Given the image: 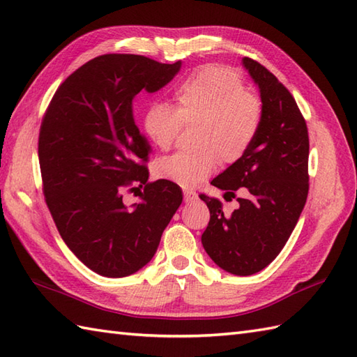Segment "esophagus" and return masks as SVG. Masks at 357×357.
<instances>
[{
  "label": "esophagus",
  "instance_id": "obj_1",
  "mask_svg": "<svg viewBox=\"0 0 357 357\" xmlns=\"http://www.w3.org/2000/svg\"><path fill=\"white\" fill-rule=\"evenodd\" d=\"M198 199V195H196V192L193 190H184V201L188 204V202H193Z\"/></svg>",
  "mask_w": 357,
  "mask_h": 357
}]
</instances>
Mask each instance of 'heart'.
<instances>
[{"instance_id": "1", "label": "heart", "mask_w": 357, "mask_h": 357, "mask_svg": "<svg viewBox=\"0 0 357 357\" xmlns=\"http://www.w3.org/2000/svg\"><path fill=\"white\" fill-rule=\"evenodd\" d=\"M174 107L151 102L142 126L149 139L169 149L181 124H196L188 153L165 156L155 164V174L181 187H195L218 169L219 159L233 164L247 153L261 130L264 109L256 95L247 92L236 73L219 66L195 70L173 92Z\"/></svg>"}]
</instances>
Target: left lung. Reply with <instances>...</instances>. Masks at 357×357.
Returning <instances> with one entry per match:
<instances>
[{
  "instance_id": "obj_1",
  "label": "left lung",
  "mask_w": 357,
  "mask_h": 357,
  "mask_svg": "<svg viewBox=\"0 0 357 357\" xmlns=\"http://www.w3.org/2000/svg\"><path fill=\"white\" fill-rule=\"evenodd\" d=\"M259 87L264 118L252 147L239 161L211 181L236 196L239 207L224 215L222 202L207 195L210 221L202 233L207 255L222 270L250 276L267 267L287 244L308 195V130L288 89L262 64L242 59Z\"/></svg>"
}]
</instances>
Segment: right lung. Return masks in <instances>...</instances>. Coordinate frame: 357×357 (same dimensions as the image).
Here are the masks:
<instances>
[{
  "label": "right lung",
  "mask_w": 357,
  "mask_h": 357,
  "mask_svg": "<svg viewBox=\"0 0 357 357\" xmlns=\"http://www.w3.org/2000/svg\"><path fill=\"white\" fill-rule=\"evenodd\" d=\"M179 69L181 61L142 55L96 56L58 87L44 113L45 204L66 245L101 276L124 278L149 264L183 202L176 184L147 181L150 146L133 118V98L169 84ZM126 191H139L142 202L127 208Z\"/></svg>",
  "instance_id": "1"
}]
</instances>
